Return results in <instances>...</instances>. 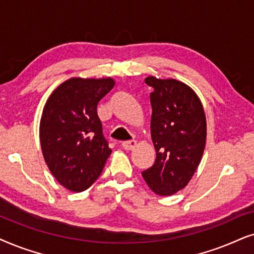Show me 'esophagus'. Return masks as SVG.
Masks as SVG:
<instances>
[{
  "label": "esophagus",
  "instance_id": "34e87169",
  "mask_svg": "<svg viewBox=\"0 0 254 254\" xmlns=\"http://www.w3.org/2000/svg\"><path fill=\"white\" fill-rule=\"evenodd\" d=\"M136 146H137V141L136 140L124 141V143H123V148H125V150H127V151L133 150V148Z\"/></svg>",
  "mask_w": 254,
  "mask_h": 254
}]
</instances>
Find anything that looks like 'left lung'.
Here are the masks:
<instances>
[{
    "mask_svg": "<svg viewBox=\"0 0 254 254\" xmlns=\"http://www.w3.org/2000/svg\"><path fill=\"white\" fill-rule=\"evenodd\" d=\"M151 93V138L157 158L143 178L155 194L184 189L200 165L207 140V120L200 97L175 79L147 76Z\"/></svg>",
    "mask_w": 254,
    "mask_h": 254,
    "instance_id": "obj_1",
    "label": "left lung"
}]
</instances>
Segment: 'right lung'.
I'll use <instances>...</instances> for the list:
<instances>
[{"mask_svg": "<svg viewBox=\"0 0 254 254\" xmlns=\"http://www.w3.org/2000/svg\"><path fill=\"white\" fill-rule=\"evenodd\" d=\"M115 86L113 77H70L44 106L39 138L44 160L60 185L70 191L92 186L111 154L97 116V104Z\"/></svg>", "mask_w": 254, "mask_h": 254, "instance_id": "right-lung-1", "label": "right lung"}]
</instances>
